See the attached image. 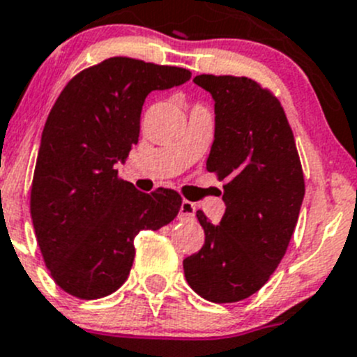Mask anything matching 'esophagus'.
I'll return each mask as SVG.
<instances>
[{
	"instance_id": "34e87169",
	"label": "esophagus",
	"mask_w": 357,
	"mask_h": 357,
	"mask_svg": "<svg viewBox=\"0 0 357 357\" xmlns=\"http://www.w3.org/2000/svg\"><path fill=\"white\" fill-rule=\"evenodd\" d=\"M192 218H195V204L183 200L179 207V220H192Z\"/></svg>"
}]
</instances>
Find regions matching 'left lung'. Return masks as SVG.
<instances>
[{"label": "left lung", "mask_w": 357, "mask_h": 357, "mask_svg": "<svg viewBox=\"0 0 357 357\" xmlns=\"http://www.w3.org/2000/svg\"><path fill=\"white\" fill-rule=\"evenodd\" d=\"M213 96L207 171L225 181V214L197 211L202 249L183 259L190 288L214 303L241 302L265 284L288 249L305 195L295 137L281 102L245 76L199 75Z\"/></svg>", "instance_id": "left-lung-1"}]
</instances>
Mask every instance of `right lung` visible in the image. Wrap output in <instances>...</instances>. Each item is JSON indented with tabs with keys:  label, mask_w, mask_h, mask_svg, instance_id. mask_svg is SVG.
I'll return each instance as SVG.
<instances>
[{
	"label": "right lung",
	"mask_w": 357,
	"mask_h": 357,
	"mask_svg": "<svg viewBox=\"0 0 357 357\" xmlns=\"http://www.w3.org/2000/svg\"><path fill=\"white\" fill-rule=\"evenodd\" d=\"M192 73L129 57L83 69L55 101L41 134L31 218L52 278L82 300L112 295L129 278L134 238L179 213L169 188L143 193L119 178L139 139L144 99L188 82Z\"/></svg>",
	"instance_id": "right-lung-1"
}]
</instances>
